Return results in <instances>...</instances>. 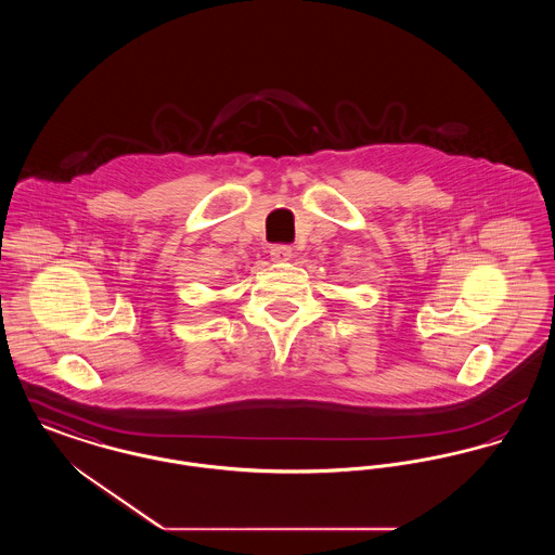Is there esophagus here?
<instances>
[{"instance_id":"34e87169","label":"esophagus","mask_w":555,"mask_h":555,"mask_svg":"<svg viewBox=\"0 0 555 555\" xmlns=\"http://www.w3.org/2000/svg\"><path fill=\"white\" fill-rule=\"evenodd\" d=\"M270 258H272V262H289L293 258V249L287 245H274L270 249Z\"/></svg>"}]
</instances>
